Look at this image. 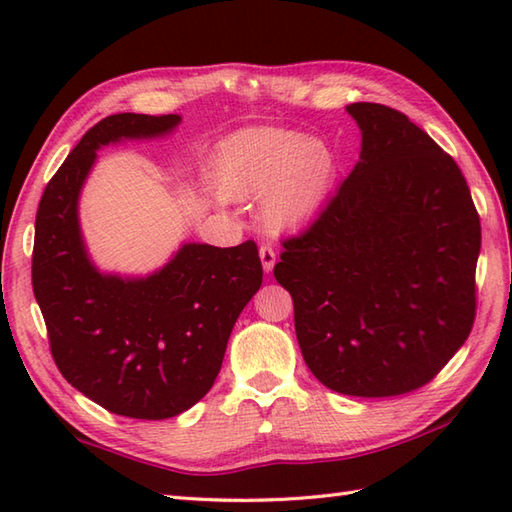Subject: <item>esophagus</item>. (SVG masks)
Listing matches in <instances>:
<instances>
[{
    "instance_id": "esophagus-1",
    "label": "esophagus",
    "mask_w": 512,
    "mask_h": 512,
    "mask_svg": "<svg viewBox=\"0 0 512 512\" xmlns=\"http://www.w3.org/2000/svg\"><path fill=\"white\" fill-rule=\"evenodd\" d=\"M259 257H262V266L266 273H270V270L275 268V262H277V250L273 244H262L259 246Z\"/></svg>"
}]
</instances>
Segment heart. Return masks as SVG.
Listing matches in <instances>:
<instances>
[{
  "label": "heart",
  "mask_w": 512,
  "mask_h": 512,
  "mask_svg": "<svg viewBox=\"0 0 512 512\" xmlns=\"http://www.w3.org/2000/svg\"><path fill=\"white\" fill-rule=\"evenodd\" d=\"M217 182L233 198L266 191L268 224L290 228L310 222L328 202L336 178L334 151L290 129H255L235 136L217 156Z\"/></svg>",
  "instance_id": "b5f03b06"
}]
</instances>
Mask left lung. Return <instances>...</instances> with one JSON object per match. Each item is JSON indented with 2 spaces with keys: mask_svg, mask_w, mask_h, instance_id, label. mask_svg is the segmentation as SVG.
Returning a JSON list of instances; mask_svg holds the SVG:
<instances>
[{
  "mask_svg": "<svg viewBox=\"0 0 512 512\" xmlns=\"http://www.w3.org/2000/svg\"><path fill=\"white\" fill-rule=\"evenodd\" d=\"M347 112L361 162L317 220L281 242L275 279L325 387L400 396L431 383L469 339L480 215L458 162L407 114L380 103Z\"/></svg>",
  "mask_w": 512,
  "mask_h": 512,
  "instance_id": "left-lung-1",
  "label": "left lung"
}]
</instances>
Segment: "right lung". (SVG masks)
<instances>
[{
	"label": "right lung",
	"instance_id": "1",
	"mask_svg": "<svg viewBox=\"0 0 512 512\" xmlns=\"http://www.w3.org/2000/svg\"><path fill=\"white\" fill-rule=\"evenodd\" d=\"M178 123V114L103 118L50 178L35 220L32 290L54 363L83 396L125 418H173L206 396L264 277L253 239L231 248L187 244L147 279L107 277L90 264L76 200L96 149Z\"/></svg>",
	"mask_w": 512,
	"mask_h": 512
}]
</instances>
